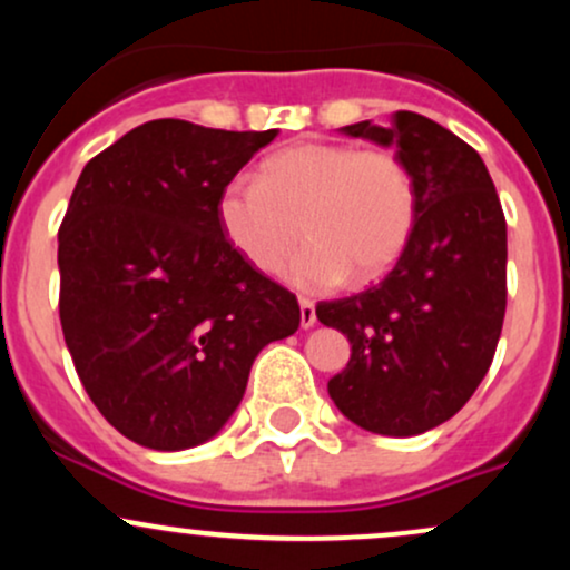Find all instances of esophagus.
I'll return each instance as SVG.
<instances>
[{
    "label": "esophagus",
    "instance_id": "obj_1",
    "mask_svg": "<svg viewBox=\"0 0 570 570\" xmlns=\"http://www.w3.org/2000/svg\"><path fill=\"white\" fill-rule=\"evenodd\" d=\"M299 324H303V330H311L316 324V305L305 297L299 299Z\"/></svg>",
    "mask_w": 570,
    "mask_h": 570
}]
</instances>
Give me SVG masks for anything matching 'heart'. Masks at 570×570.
Instances as JSON below:
<instances>
[{
  "label": "heart",
  "instance_id": "heart-1",
  "mask_svg": "<svg viewBox=\"0 0 570 570\" xmlns=\"http://www.w3.org/2000/svg\"><path fill=\"white\" fill-rule=\"evenodd\" d=\"M217 217L235 252L263 273H276L305 233L311 240L284 276L303 292H332L394 265L415 222V185L394 153L305 141L271 155L257 179L227 181Z\"/></svg>",
  "mask_w": 570,
  "mask_h": 570
}]
</instances>
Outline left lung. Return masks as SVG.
<instances>
[{
	"label": "left lung",
	"mask_w": 570,
	"mask_h": 570,
	"mask_svg": "<svg viewBox=\"0 0 570 570\" xmlns=\"http://www.w3.org/2000/svg\"><path fill=\"white\" fill-rule=\"evenodd\" d=\"M394 147L415 185V222L381 284L322 303L351 358L330 389L358 429L415 436L450 421L493 362L507 311V219L485 163L453 130L415 112L340 128Z\"/></svg>",
	"instance_id": "left-lung-1"
}]
</instances>
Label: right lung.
I'll use <instances>...</instances> for the list:
<instances>
[{"label": "right lung", "instance_id": "obj_1", "mask_svg": "<svg viewBox=\"0 0 570 570\" xmlns=\"http://www.w3.org/2000/svg\"><path fill=\"white\" fill-rule=\"evenodd\" d=\"M278 130L153 120L82 168L58 230L61 326L94 404L163 453L217 436L299 305L230 246L222 189Z\"/></svg>", "mask_w": 570, "mask_h": 570}]
</instances>
